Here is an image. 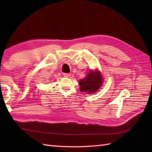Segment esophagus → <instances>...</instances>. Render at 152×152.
<instances>
[{
  "label": "esophagus",
  "mask_w": 152,
  "mask_h": 152,
  "mask_svg": "<svg viewBox=\"0 0 152 152\" xmlns=\"http://www.w3.org/2000/svg\"><path fill=\"white\" fill-rule=\"evenodd\" d=\"M71 74H69V73H64L63 74V76L65 77V78H69V77L70 76Z\"/></svg>",
  "instance_id": "esophagus-1"
}]
</instances>
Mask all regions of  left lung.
Returning a JSON list of instances; mask_svg holds the SVG:
<instances>
[{
	"label": "left lung",
	"instance_id": "8db88e82",
	"mask_svg": "<svg viewBox=\"0 0 152 152\" xmlns=\"http://www.w3.org/2000/svg\"><path fill=\"white\" fill-rule=\"evenodd\" d=\"M102 82V78L101 73L96 70L93 72L92 70L87 74L84 78L80 80L79 84L80 86V91L82 92H88L93 93L97 91L101 87Z\"/></svg>",
	"mask_w": 152,
	"mask_h": 152
}]
</instances>
